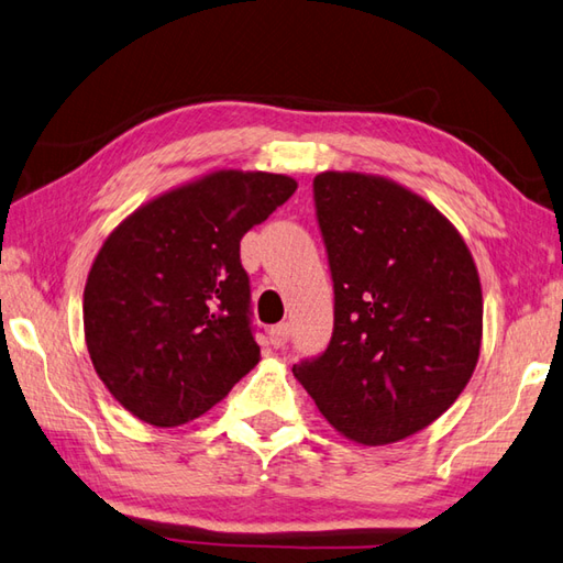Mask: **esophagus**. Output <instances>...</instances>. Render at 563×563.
<instances>
[{"mask_svg":"<svg viewBox=\"0 0 563 563\" xmlns=\"http://www.w3.org/2000/svg\"><path fill=\"white\" fill-rule=\"evenodd\" d=\"M289 336H291V324L289 322H279L269 330V342L277 349L289 342Z\"/></svg>","mask_w":563,"mask_h":563,"instance_id":"1","label":"esophagus"}]
</instances>
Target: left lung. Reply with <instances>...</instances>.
<instances>
[{
    "mask_svg": "<svg viewBox=\"0 0 563 563\" xmlns=\"http://www.w3.org/2000/svg\"><path fill=\"white\" fill-rule=\"evenodd\" d=\"M313 199L334 328L294 373L346 439L402 441L439 419L477 366V267L451 221L402 185L328 170Z\"/></svg>",
    "mask_w": 563,
    "mask_h": 563,
    "instance_id": "1",
    "label": "left lung"
}]
</instances>
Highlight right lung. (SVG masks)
Instances as JSON below:
<instances>
[{"mask_svg": "<svg viewBox=\"0 0 563 563\" xmlns=\"http://www.w3.org/2000/svg\"><path fill=\"white\" fill-rule=\"evenodd\" d=\"M294 192V178L219 170L108 235L84 289V332L98 378L134 417L180 427L257 364L241 239Z\"/></svg>", "mask_w": 563, "mask_h": 563, "instance_id": "1", "label": "right lung"}]
</instances>
